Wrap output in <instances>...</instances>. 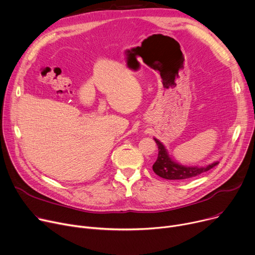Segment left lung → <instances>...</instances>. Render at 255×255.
<instances>
[{"label": "left lung", "mask_w": 255, "mask_h": 255, "mask_svg": "<svg viewBox=\"0 0 255 255\" xmlns=\"http://www.w3.org/2000/svg\"><path fill=\"white\" fill-rule=\"evenodd\" d=\"M158 147V157L153 164L154 172L159 177L166 180H188L211 169L219 162H213L205 166H185L173 161L163 146V144L157 139H154Z\"/></svg>", "instance_id": "1"}]
</instances>
